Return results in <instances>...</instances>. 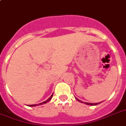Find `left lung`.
Listing matches in <instances>:
<instances>
[{
    "label": "left lung",
    "instance_id": "1",
    "mask_svg": "<svg viewBox=\"0 0 126 126\" xmlns=\"http://www.w3.org/2000/svg\"><path fill=\"white\" fill-rule=\"evenodd\" d=\"M76 100H78V101H79L80 102H82V101H80V100H78V98H76ZM84 104H87V105H91V106H94V105H97V104H98V103H88V102H84ZM99 104H100V102H99Z\"/></svg>",
    "mask_w": 126,
    "mask_h": 126
}]
</instances>
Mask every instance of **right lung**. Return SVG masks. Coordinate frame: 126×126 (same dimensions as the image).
Instances as JSON below:
<instances>
[{
  "label": "right lung",
  "instance_id": "obj_1",
  "mask_svg": "<svg viewBox=\"0 0 126 126\" xmlns=\"http://www.w3.org/2000/svg\"><path fill=\"white\" fill-rule=\"evenodd\" d=\"M52 95H53V94L51 95L49 98H48V100H46V101H45V102H42V103H40V104H33V105H29V106H37V105H42V104H46V103H47L48 102H50V100L52 99Z\"/></svg>",
  "mask_w": 126,
  "mask_h": 126
}]
</instances>
